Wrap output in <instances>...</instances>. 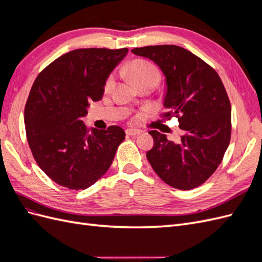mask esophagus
<instances>
[{
    "mask_svg": "<svg viewBox=\"0 0 262 262\" xmlns=\"http://www.w3.org/2000/svg\"><path fill=\"white\" fill-rule=\"evenodd\" d=\"M125 133H126V136L134 137V136H139V134L142 133V131L141 130H136V129H126Z\"/></svg>",
    "mask_w": 262,
    "mask_h": 262,
    "instance_id": "obj_1",
    "label": "esophagus"
}]
</instances>
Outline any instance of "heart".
I'll use <instances>...</instances> for the list:
<instances>
[{
  "instance_id": "1",
  "label": "heart",
  "mask_w": 262,
  "mask_h": 262,
  "mask_svg": "<svg viewBox=\"0 0 262 262\" xmlns=\"http://www.w3.org/2000/svg\"><path fill=\"white\" fill-rule=\"evenodd\" d=\"M129 75L137 85L142 87L146 84H157L161 80V72L154 63L143 59L131 61L126 67ZM116 84V75L112 73L105 82V91L113 90Z\"/></svg>"
}]
</instances>
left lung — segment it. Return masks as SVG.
I'll use <instances>...</instances> for the list:
<instances>
[{
  "mask_svg": "<svg viewBox=\"0 0 262 262\" xmlns=\"http://www.w3.org/2000/svg\"><path fill=\"white\" fill-rule=\"evenodd\" d=\"M132 52L153 60L166 77V120L175 117L185 136L173 143L149 131L154 146L147 160L164 182L179 190L204 184L219 167L231 141V102L217 72L195 54L173 45L147 46Z\"/></svg>",
  "mask_w": 262,
  "mask_h": 262,
  "instance_id": "1",
  "label": "left lung"
}]
</instances>
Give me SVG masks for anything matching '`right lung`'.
Here are the masks:
<instances>
[{
	"label": "right lung",
	"instance_id": "obj_1",
	"mask_svg": "<svg viewBox=\"0 0 262 262\" xmlns=\"http://www.w3.org/2000/svg\"><path fill=\"white\" fill-rule=\"evenodd\" d=\"M128 48L76 49L61 55L38 74L25 105V129L31 153L58 185L84 190L112 165L125 133L83 123L91 101H98L105 82Z\"/></svg>",
	"mask_w": 262,
	"mask_h": 262
}]
</instances>
